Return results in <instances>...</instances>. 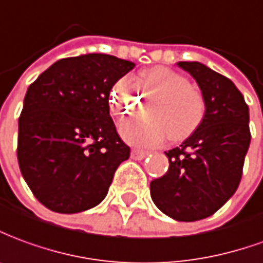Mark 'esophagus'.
<instances>
[{
    "instance_id": "1",
    "label": "esophagus",
    "mask_w": 263,
    "mask_h": 263,
    "mask_svg": "<svg viewBox=\"0 0 263 263\" xmlns=\"http://www.w3.org/2000/svg\"><path fill=\"white\" fill-rule=\"evenodd\" d=\"M148 156V152H144V150H139V148H135L132 150V158L133 160H143Z\"/></svg>"
}]
</instances>
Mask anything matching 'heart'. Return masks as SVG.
Segmentation results:
<instances>
[{
    "instance_id": "b5f03b06",
    "label": "heart",
    "mask_w": 263,
    "mask_h": 263,
    "mask_svg": "<svg viewBox=\"0 0 263 263\" xmlns=\"http://www.w3.org/2000/svg\"><path fill=\"white\" fill-rule=\"evenodd\" d=\"M152 102L144 117H133L120 123L119 132L124 140L137 147H154L168 137L173 143L187 140L204 122L206 102L204 93L188 78L163 66L146 69L135 83L130 78L117 82L110 93V110L117 117L135 111L137 95Z\"/></svg>"
}]
</instances>
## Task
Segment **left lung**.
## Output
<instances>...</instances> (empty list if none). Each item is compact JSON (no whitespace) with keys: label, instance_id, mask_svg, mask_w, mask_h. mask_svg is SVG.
I'll use <instances>...</instances> for the list:
<instances>
[{"label":"left lung","instance_id":"obj_1","mask_svg":"<svg viewBox=\"0 0 263 263\" xmlns=\"http://www.w3.org/2000/svg\"><path fill=\"white\" fill-rule=\"evenodd\" d=\"M194 78L206 102L200 128L170 152L164 176L150 182L154 204L182 222L210 217L239 185L251 143L249 111L242 93L221 73L198 62H178Z\"/></svg>","mask_w":263,"mask_h":263}]
</instances>
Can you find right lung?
I'll list each match as a JSON object with an SVG mask.
<instances>
[{
  "mask_svg": "<svg viewBox=\"0 0 263 263\" xmlns=\"http://www.w3.org/2000/svg\"><path fill=\"white\" fill-rule=\"evenodd\" d=\"M133 68L105 53L63 58L28 87L18 120V164L35 198L51 211L98 205L130 157L109 115V95Z\"/></svg>",
  "mask_w": 263,
  "mask_h": 263,
  "instance_id": "1",
  "label": "right lung"
}]
</instances>
